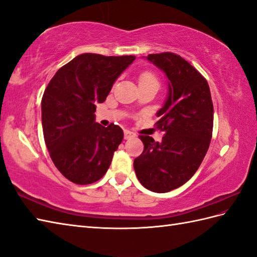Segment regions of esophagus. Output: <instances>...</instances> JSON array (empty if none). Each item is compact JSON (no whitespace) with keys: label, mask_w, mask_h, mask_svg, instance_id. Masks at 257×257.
Returning a JSON list of instances; mask_svg holds the SVG:
<instances>
[{"label":"esophagus","mask_w":257,"mask_h":257,"mask_svg":"<svg viewBox=\"0 0 257 257\" xmlns=\"http://www.w3.org/2000/svg\"><path fill=\"white\" fill-rule=\"evenodd\" d=\"M136 135L134 133L130 132V130H124V139H132V138H135Z\"/></svg>","instance_id":"esophagus-1"}]
</instances>
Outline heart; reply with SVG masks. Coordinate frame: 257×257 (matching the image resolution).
<instances>
[{
	"label": "heart",
	"mask_w": 257,
	"mask_h": 257,
	"mask_svg": "<svg viewBox=\"0 0 257 257\" xmlns=\"http://www.w3.org/2000/svg\"><path fill=\"white\" fill-rule=\"evenodd\" d=\"M143 84H159L157 76L152 72H144L139 76V85Z\"/></svg>",
	"instance_id": "b5f03b06"
}]
</instances>
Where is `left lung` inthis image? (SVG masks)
I'll list each match as a JSON object with an SVG mask.
<instances>
[{"mask_svg": "<svg viewBox=\"0 0 257 257\" xmlns=\"http://www.w3.org/2000/svg\"><path fill=\"white\" fill-rule=\"evenodd\" d=\"M165 73L168 95L157 111L161 143L139 136L144 152L134 161L140 183L152 192L166 193L192 178L209 149L213 129L210 87L198 70L173 53L146 57Z\"/></svg>", "mask_w": 257, "mask_h": 257, "instance_id": "8db88e82", "label": "left lung"}]
</instances>
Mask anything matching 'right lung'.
I'll list each match as a JSON object with an SVG mask.
<instances>
[{"instance_id":"add662e5","label":"right lung","mask_w":257,"mask_h":257,"mask_svg":"<svg viewBox=\"0 0 257 257\" xmlns=\"http://www.w3.org/2000/svg\"><path fill=\"white\" fill-rule=\"evenodd\" d=\"M136 56H76L47 85L42 98L44 139L54 165L76 184L101 179L123 139L122 129L96 122V103L106 100L111 87Z\"/></svg>"}]
</instances>
